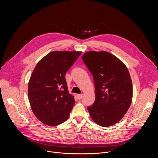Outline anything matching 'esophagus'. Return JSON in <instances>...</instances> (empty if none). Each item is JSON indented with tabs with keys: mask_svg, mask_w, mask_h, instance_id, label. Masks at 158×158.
I'll return each mask as SVG.
<instances>
[{
	"mask_svg": "<svg viewBox=\"0 0 158 158\" xmlns=\"http://www.w3.org/2000/svg\"><path fill=\"white\" fill-rule=\"evenodd\" d=\"M76 96H77V99H79V100H80V99L82 98V94H77Z\"/></svg>",
	"mask_w": 158,
	"mask_h": 158,
	"instance_id": "esophagus-1",
	"label": "esophagus"
}]
</instances>
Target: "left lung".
<instances>
[{"label":"left lung","instance_id":"obj_1","mask_svg":"<svg viewBox=\"0 0 158 158\" xmlns=\"http://www.w3.org/2000/svg\"><path fill=\"white\" fill-rule=\"evenodd\" d=\"M82 59L95 84V101L87 107L90 116L102 127L118 123L127 112L132 99V81L127 67L106 51H89Z\"/></svg>","mask_w":158,"mask_h":158}]
</instances>
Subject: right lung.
<instances>
[{
	"label": "right lung",
	"mask_w": 158,
	"mask_h": 158,
	"mask_svg": "<svg viewBox=\"0 0 158 158\" xmlns=\"http://www.w3.org/2000/svg\"><path fill=\"white\" fill-rule=\"evenodd\" d=\"M80 51H53L37 64L28 84L32 112L42 123L56 126L68 119L75 104L69 93L65 73L81 55Z\"/></svg>",
	"instance_id": "add662e5"
}]
</instances>
